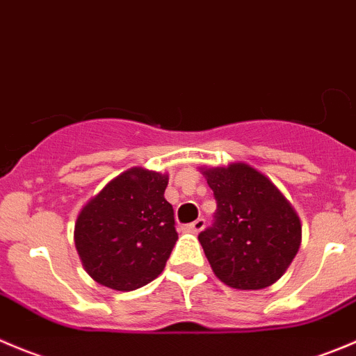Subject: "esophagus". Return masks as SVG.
<instances>
[{"label":"esophagus","mask_w":356,"mask_h":356,"mask_svg":"<svg viewBox=\"0 0 356 356\" xmlns=\"http://www.w3.org/2000/svg\"><path fill=\"white\" fill-rule=\"evenodd\" d=\"M203 227H205V219H196L195 222L188 224V231H191V233H200Z\"/></svg>","instance_id":"34e87169"}]
</instances>
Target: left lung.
I'll use <instances>...</instances> for the list:
<instances>
[{"label": "left lung", "instance_id": "8db88e82", "mask_svg": "<svg viewBox=\"0 0 356 356\" xmlns=\"http://www.w3.org/2000/svg\"><path fill=\"white\" fill-rule=\"evenodd\" d=\"M200 170L217 200L216 222L198 234L213 275L238 291L273 285L301 247V219L292 203L245 161Z\"/></svg>", "mask_w": 356, "mask_h": 356}]
</instances>
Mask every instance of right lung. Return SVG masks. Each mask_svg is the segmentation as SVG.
Segmentation results:
<instances>
[{
  "label": "right lung",
  "mask_w": 356,
  "mask_h": 356,
  "mask_svg": "<svg viewBox=\"0 0 356 356\" xmlns=\"http://www.w3.org/2000/svg\"><path fill=\"white\" fill-rule=\"evenodd\" d=\"M168 174L132 167L83 205L74 245L97 284L130 292L163 271L177 241L174 209L165 200Z\"/></svg>",
  "instance_id": "add662e5"
}]
</instances>
